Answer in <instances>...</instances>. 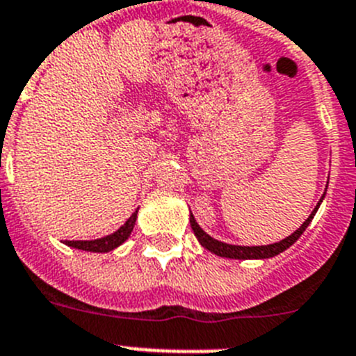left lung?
Here are the masks:
<instances>
[{
    "instance_id": "8db88e82",
    "label": "left lung",
    "mask_w": 356,
    "mask_h": 356,
    "mask_svg": "<svg viewBox=\"0 0 356 356\" xmlns=\"http://www.w3.org/2000/svg\"><path fill=\"white\" fill-rule=\"evenodd\" d=\"M323 200V198H321ZM321 200H319V204H321ZM318 204V207H319ZM318 207L310 213V216L307 218L305 222H303V225L300 227V229L296 230V232H293L289 236V238L282 239V241L278 243H273V245H266V246H238V245H227V243H222V241H216V239H213L209 236V234H206L204 230L198 227V223L195 222L193 214H190V223H191V229H193L195 236H197L198 243H200L204 248H207L209 252H213V254L220 255V257H229V259H270V257H275V255H278L280 252H284L286 248H289L291 245H293L294 241H296L300 236L303 234V230L309 227V223L312 222L314 214H316V211H318Z\"/></svg>"
}]
</instances>
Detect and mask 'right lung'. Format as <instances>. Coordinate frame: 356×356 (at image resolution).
Listing matches in <instances>:
<instances>
[{"mask_svg":"<svg viewBox=\"0 0 356 356\" xmlns=\"http://www.w3.org/2000/svg\"><path fill=\"white\" fill-rule=\"evenodd\" d=\"M136 214H138V211H134L133 216H131L117 232L110 234L106 238L94 239V241H65V245L78 250H86V252H110V250L117 248L118 245H122V243L129 238L131 230H133L134 227V222H136Z\"/></svg>","mask_w":356,"mask_h":356,"instance_id":"obj_1","label":"right lung"}]
</instances>
